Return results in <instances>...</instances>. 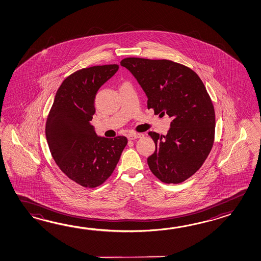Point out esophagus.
Masks as SVG:
<instances>
[{"mask_svg": "<svg viewBox=\"0 0 261 261\" xmlns=\"http://www.w3.org/2000/svg\"><path fill=\"white\" fill-rule=\"evenodd\" d=\"M141 137H142L141 134H129L127 136V139L129 140H135V139H139Z\"/></svg>", "mask_w": 261, "mask_h": 261, "instance_id": "1", "label": "esophagus"}]
</instances>
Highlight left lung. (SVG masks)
<instances>
[{
    "instance_id": "obj_1",
    "label": "left lung",
    "mask_w": 261,
    "mask_h": 261,
    "mask_svg": "<svg viewBox=\"0 0 261 261\" xmlns=\"http://www.w3.org/2000/svg\"><path fill=\"white\" fill-rule=\"evenodd\" d=\"M148 96V109L172 118L167 135L149 132L155 151L149 169L166 184L186 180L201 168L213 147L216 116L205 86L195 71L167 59L121 61Z\"/></svg>"
}]
</instances>
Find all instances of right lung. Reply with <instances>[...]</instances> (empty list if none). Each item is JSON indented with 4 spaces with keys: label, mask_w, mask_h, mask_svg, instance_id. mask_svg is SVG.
I'll return each instance as SVG.
<instances>
[{
    "label": "right lung",
    "mask_w": 261,
    "mask_h": 261,
    "mask_svg": "<svg viewBox=\"0 0 261 261\" xmlns=\"http://www.w3.org/2000/svg\"><path fill=\"white\" fill-rule=\"evenodd\" d=\"M118 69L102 65L75 71L59 86L48 113L45 135L52 157L69 179L85 188L100 186L112 176L127 145L125 137H97L90 124L96 93Z\"/></svg>",
    "instance_id": "add662e5"
}]
</instances>
